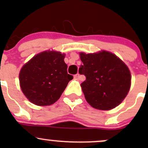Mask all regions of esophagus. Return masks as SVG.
I'll return each instance as SVG.
<instances>
[{
	"label": "esophagus",
	"instance_id": "1",
	"mask_svg": "<svg viewBox=\"0 0 148 148\" xmlns=\"http://www.w3.org/2000/svg\"><path fill=\"white\" fill-rule=\"evenodd\" d=\"M79 77H80L79 74H77L75 76H74V78H75V79H79Z\"/></svg>",
	"mask_w": 148,
	"mask_h": 148
}]
</instances>
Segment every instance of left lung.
<instances>
[{
  "label": "left lung",
  "instance_id": "obj_1",
  "mask_svg": "<svg viewBox=\"0 0 148 148\" xmlns=\"http://www.w3.org/2000/svg\"><path fill=\"white\" fill-rule=\"evenodd\" d=\"M83 64L79 73L86 77L81 84L87 102L94 108L109 110L118 106L127 95L131 84L129 69L116 55L103 51L80 53Z\"/></svg>",
  "mask_w": 148,
  "mask_h": 148
}]
</instances>
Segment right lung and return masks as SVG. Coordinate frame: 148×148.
Here are the masks:
<instances>
[{
    "label": "right lung",
    "mask_w": 148,
    "mask_h": 148,
    "mask_svg": "<svg viewBox=\"0 0 148 148\" xmlns=\"http://www.w3.org/2000/svg\"><path fill=\"white\" fill-rule=\"evenodd\" d=\"M64 54L44 51L36 55L19 74L21 90L33 104L46 106L59 99L73 76L67 73Z\"/></svg>",
    "instance_id": "add662e5"
}]
</instances>
